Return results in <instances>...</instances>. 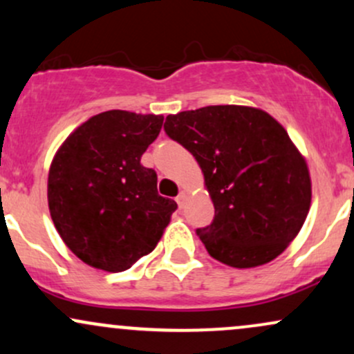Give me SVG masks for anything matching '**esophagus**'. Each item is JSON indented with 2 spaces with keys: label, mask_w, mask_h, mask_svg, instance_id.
I'll return each mask as SVG.
<instances>
[{
  "label": "esophagus",
  "mask_w": 354,
  "mask_h": 354,
  "mask_svg": "<svg viewBox=\"0 0 354 354\" xmlns=\"http://www.w3.org/2000/svg\"><path fill=\"white\" fill-rule=\"evenodd\" d=\"M186 200H188V194H186L185 191H181V193L176 196V203H178V205H180V208H183V206H185Z\"/></svg>",
  "instance_id": "1"
}]
</instances>
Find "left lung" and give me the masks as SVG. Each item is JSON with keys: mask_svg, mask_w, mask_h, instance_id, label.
Segmentation results:
<instances>
[{"mask_svg": "<svg viewBox=\"0 0 354 354\" xmlns=\"http://www.w3.org/2000/svg\"><path fill=\"white\" fill-rule=\"evenodd\" d=\"M165 133L205 174L214 218L196 234L208 253L233 268L281 254L311 205L306 161L286 129L261 109L225 104L166 116Z\"/></svg>", "mask_w": 354, "mask_h": 354, "instance_id": "obj_1", "label": "left lung"}]
</instances>
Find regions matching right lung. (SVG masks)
Returning a JSON list of instances; mask_svg holds the SVG:
<instances>
[{"mask_svg": "<svg viewBox=\"0 0 354 354\" xmlns=\"http://www.w3.org/2000/svg\"><path fill=\"white\" fill-rule=\"evenodd\" d=\"M163 116L111 109L89 118L56 153L48 176L51 219L86 265L124 271L151 253L178 205L158 194L141 156Z\"/></svg>", "mask_w": 354, "mask_h": 354, "instance_id": "obj_1", "label": "right lung"}]
</instances>
